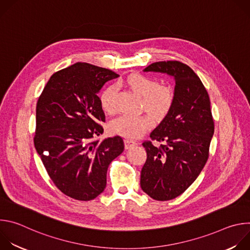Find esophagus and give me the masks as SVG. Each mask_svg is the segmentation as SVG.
I'll return each instance as SVG.
<instances>
[{
	"mask_svg": "<svg viewBox=\"0 0 250 250\" xmlns=\"http://www.w3.org/2000/svg\"><path fill=\"white\" fill-rule=\"evenodd\" d=\"M135 145H136V142H135L134 140L127 139V138L125 140V148H126V149H129V148L135 146Z\"/></svg>",
	"mask_w": 250,
	"mask_h": 250,
	"instance_id": "esophagus-1",
	"label": "esophagus"
}]
</instances>
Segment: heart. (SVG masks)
Masks as SVG:
<instances>
[{"label": "heart", "mask_w": 250, "mask_h": 250, "mask_svg": "<svg viewBox=\"0 0 250 250\" xmlns=\"http://www.w3.org/2000/svg\"><path fill=\"white\" fill-rule=\"evenodd\" d=\"M119 86H125L141 98V106L156 119L164 117L174 102V93L170 87L160 85L159 81L145 74L134 73L118 80ZM117 87L106 86L100 95V104L104 113L116 112L115 98ZM151 125V121L145 115H123L111 123V130L128 139H135L144 134Z\"/></svg>", "instance_id": "heart-1"}]
</instances>
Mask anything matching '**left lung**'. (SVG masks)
I'll return each instance as SVG.
<instances>
[{"instance_id": "obj_1", "label": "left lung", "mask_w": 250, "mask_h": 250, "mask_svg": "<svg viewBox=\"0 0 250 250\" xmlns=\"http://www.w3.org/2000/svg\"><path fill=\"white\" fill-rule=\"evenodd\" d=\"M145 72H160L175 80L174 102L161 123L142 146L147 158L141 169L140 187L157 201H169L184 193L197 179L208 158L215 130L209 97L194 71L179 61H159Z\"/></svg>"}]
</instances>
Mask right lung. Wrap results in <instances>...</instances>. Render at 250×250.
I'll use <instances>...</instances> for the list:
<instances>
[{
    "mask_svg": "<svg viewBox=\"0 0 250 250\" xmlns=\"http://www.w3.org/2000/svg\"><path fill=\"white\" fill-rule=\"evenodd\" d=\"M112 70L78 62L55 72L37 104L34 146L54 185L90 201L105 188L110 163L125 149L121 136L94 140L105 117L98 93L118 78Z\"/></svg>",
    "mask_w": 250,
    "mask_h": 250,
    "instance_id": "add662e5",
    "label": "right lung"
}]
</instances>
